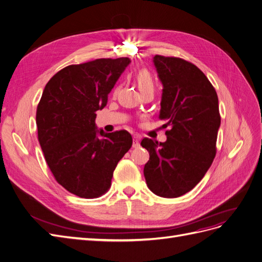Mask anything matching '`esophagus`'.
I'll use <instances>...</instances> for the list:
<instances>
[{
    "label": "esophagus",
    "mask_w": 262,
    "mask_h": 262,
    "mask_svg": "<svg viewBox=\"0 0 262 262\" xmlns=\"http://www.w3.org/2000/svg\"><path fill=\"white\" fill-rule=\"evenodd\" d=\"M140 139H141V137H140V135L139 134H134L133 135V147L134 148H138L139 146H140Z\"/></svg>",
    "instance_id": "esophagus-1"
}]
</instances>
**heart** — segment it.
Segmentation results:
<instances>
[{"mask_svg": "<svg viewBox=\"0 0 262 262\" xmlns=\"http://www.w3.org/2000/svg\"><path fill=\"white\" fill-rule=\"evenodd\" d=\"M135 78H137L138 86L142 93L144 91H147V90H154L155 80L148 70L141 69Z\"/></svg>", "mask_w": 262, "mask_h": 262, "instance_id": "b5f03b06", "label": "heart"}]
</instances>
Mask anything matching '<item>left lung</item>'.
Here are the masks:
<instances>
[{
    "instance_id": "8db88e82",
    "label": "left lung",
    "mask_w": 262,
    "mask_h": 262,
    "mask_svg": "<svg viewBox=\"0 0 262 262\" xmlns=\"http://www.w3.org/2000/svg\"><path fill=\"white\" fill-rule=\"evenodd\" d=\"M161 81L159 119L167 141L143 139L149 152L144 177L150 191L174 198L191 191L206 174L217 151L221 117L218 95L203 71L179 57L154 56Z\"/></svg>"
}]
</instances>
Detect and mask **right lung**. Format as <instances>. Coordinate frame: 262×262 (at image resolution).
Wrapping results in <instances>:
<instances>
[{"label":"right lung","instance_id":"right-lung-1","mask_svg":"<svg viewBox=\"0 0 262 262\" xmlns=\"http://www.w3.org/2000/svg\"><path fill=\"white\" fill-rule=\"evenodd\" d=\"M128 57L98 58L59 70L37 108L38 139L56 181L71 194L96 198L112 184L118 161L132 146L125 131L97 130L96 112L129 64Z\"/></svg>","mask_w":262,"mask_h":262}]
</instances>
